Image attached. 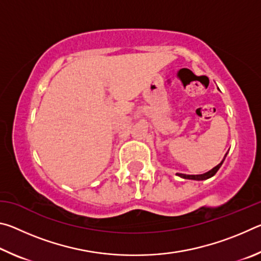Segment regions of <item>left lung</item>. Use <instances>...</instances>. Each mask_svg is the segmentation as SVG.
Returning a JSON list of instances; mask_svg holds the SVG:
<instances>
[{
  "instance_id": "obj_1",
  "label": "left lung",
  "mask_w": 261,
  "mask_h": 261,
  "mask_svg": "<svg viewBox=\"0 0 261 261\" xmlns=\"http://www.w3.org/2000/svg\"><path fill=\"white\" fill-rule=\"evenodd\" d=\"M226 156H227V154H226V155H224V159H226ZM224 159L219 163L218 166L214 167L213 169L210 170V171H207V173H205V174H201V175H185V174L177 173V175L180 176V177L185 178V179H194V180H204V179H207V178H211L212 176H214L216 173H218V170L220 169V167L222 166Z\"/></svg>"
}]
</instances>
